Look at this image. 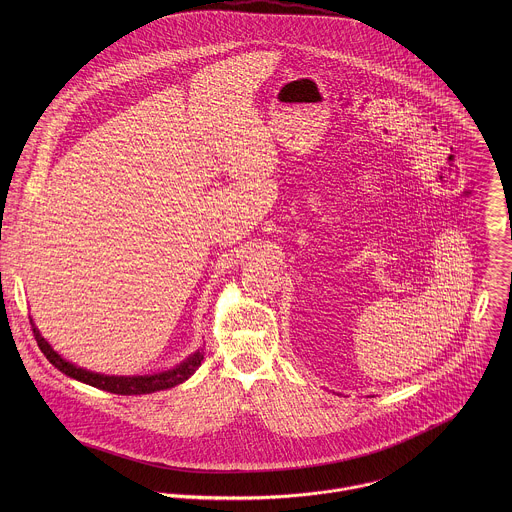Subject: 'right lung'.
Segmentation results:
<instances>
[{
  "instance_id": "add662e5",
  "label": "right lung",
  "mask_w": 512,
  "mask_h": 512,
  "mask_svg": "<svg viewBox=\"0 0 512 512\" xmlns=\"http://www.w3.org/2000/svg\"><path fill=\"white\" fill-rule=\"evenodd\" d=\"M31 329H33V337H35L39 349L43 351V355L49 359L51 365L57 366L61 372H65L67 376L76 378V380H80L84 384H90L94 388H100V390H106V392H112V394H122V396L151 394V392H157V390L173 388V386L185 382L201 366V361H203V349H201L195 355H191L185 363L175 366L173 370L159 372V374H149V376H106V374L90 372V370H84V368H78V366L67 363L41 337V333L33 325V321H31Z\"/></svg>"
}]
</instances>
